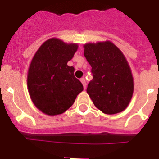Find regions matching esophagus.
Returning a JSON list of instances; mask_svg holds the SVG:
<instances>
[{"label": "esophagus", "instance_id": "esophagus-1", "mask_svg": "<svg viewBox=\"0 0 159 159\" xmlns=\"http://www.w3.org/2000/svg\"><path fill=\"white\" fill-rule=\"evenodd\" d=\"M80 81H81V82H82V85H83L84 89L86 90V80H85V78H81V80H80Z\"/></svg>", "mask_w": 159, "mask_h": 159}]
</instances>
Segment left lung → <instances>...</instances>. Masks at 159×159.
I'll return each mask as SVG.
<instances>
[{
  "label": "left lung",
  "mask_w": 159,
  "mask_h": 159,
  "mask_svg": "<svg viewBox=\"0 0 159 159\" xmlns=\"http://www.w3.org/2000/svg\"><path fill=\"white\" fill-rule=\"evenodd\" d=\"M83 48L94 76L88 84L87 94L102 112H121L129 106L134 89L131 69L125 55L111 41L89 43Z\"/></svg>",
  "instance_id": "1"
}]
</instances>
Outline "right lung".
Instances as JSON below:
<instances>
[{
    "instance_id": "1",
    "label": "right lung",
    "mask_w": 159,
    "mask_h": 159,
    "mask_svg": "<svg viewBox=\"0 0 159 159\" xmlns=\"http://www.w3.org/2000/svg\"><path fill=\"white\" fill-rule=\"evenodd\" d=\"M77 43L49 39L37 50L27 73V89L32 102L48 116L62 114L73 104L83 86L67 65L77 52Z\"/></svg>"
}]
</instances>
